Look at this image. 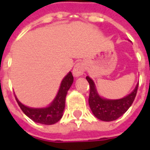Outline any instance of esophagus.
<instances>
[{"label": "esophagus", "mask_w": 150, "mask_h": 150, "mask_svg": "<svg viewBox=\"0 0 150 150\" xmlns=\"http://www.w3.org/2000/svg\"><path fill=\"white\" fill-rule=\"evenodd\" d=\"M83 72H84V64H83V62H77L75 65V67H74L73 71H72L73 75L77 78V77L81 76L83 74Z\"/></svg>", "instance_id": "obj_1"}]
</instances>
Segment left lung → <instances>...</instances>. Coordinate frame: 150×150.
Segmentation results:
<instances>
[{"mask_svg": "<svg viewBox=\"0 0 150 150\" xmlns=\"http://www.w3.org/2000/svg\"><path fill=\"white\" fill-rule=\"evenodd\" d=\"M90 85V95L88 99L91 112L97 119L103 121H112L118 119L129 109L136 97L138 83L132 91L125 97L118 100H108L101 97L98 93L93 80L89 76L86 77Z\"/></svg>", "mask_w": 150, "mask_h": 150, "instance_id": "obj_1", "label": "left lung"}]
</instances>
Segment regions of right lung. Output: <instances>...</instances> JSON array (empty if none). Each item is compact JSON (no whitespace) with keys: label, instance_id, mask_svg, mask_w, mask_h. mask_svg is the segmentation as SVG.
<instances>
[{"label":"right lung","instance_id":"add662e5","mask_svg":"<svg viewBox=\"0 0 150 150\" xmlns=\"http://www.w3.org/2000/svg\"><path fill=\"white\" fill-rule=\"evenodd\" d=\"M74 78L70 71L62 80L54 100L46 108H30L21 104L15 96L19 107L26 116L34 122L42 125H54L62 118L65 108L66 96L73 83Z\"/></svg>","mask_w":150,"mask_h":150}]
</instances>
